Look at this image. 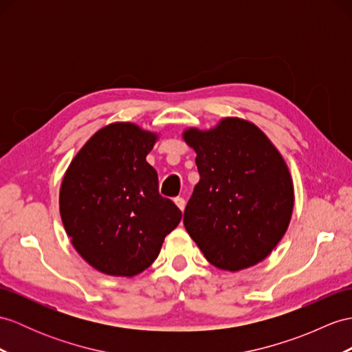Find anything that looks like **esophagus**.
Returning a JSON list of instances; mask_svg holds the SVG:
<instances>
[{
    "mask_svg": "<svg viewBox=\"0 0 352 352\" xmlns=\"http://www.w3.org/2000/svg\"><path fill=\"white\" fill-rule=\"evenodd\" d=\"M175 204L177 206L179 209H181V210L184 212V209H185V199H182V197H176V199H175Z\"/></svg>",
    "mask_w": 352,
    "mask_h": 352,
    "instance_id": "esophagus-1",
    "label": "esophagus"
}]
</instances>
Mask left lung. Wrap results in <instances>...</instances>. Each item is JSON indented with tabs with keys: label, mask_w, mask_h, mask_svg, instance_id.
Instances as JSON below:
<instances>
[{
	"label": "left lung",
	"mask_w": 352,
	"mask_h": 352,
	"mask_svg": "<svg viewBox=\"0 0 352 352\" xmlns=\"http://www.w3.org/2000/svg\"><path fill=\"white\" fill-rule=\"evenodd\" d=\"M200 181L184 226L206 260L237 272L263 261L288 228L294 186L287 162L258 126L224 118L208 131L188 128Z\"/></svg>",
	"instance_id": "left-lung-1"
}]
</instances>
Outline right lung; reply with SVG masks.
I'll use <instances>...</instances> for the list:
<instances>
[{
	"mask_svg": "<svg viewBox=\"0 0 352 352\" xmlns=\"http://www.w3.org/2000/svg\"><path fill=\"white\" fill-rule=\"evenodd\" d=\"M158 134L131 122L101 128L68 166L59 212L82 258L110 276L131 278L155 261L161 245L182 219L158 192L146 161Z\"/></svg>",
	"mask_w": 352,
	"mask_h": 352,
	"instance_id": "obj_1",
	"label": "right lung"
}]
</instances>
